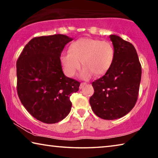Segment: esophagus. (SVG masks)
<instances>
[{
    "label": "esophagus",
    "mask_w": 158,
    "mask_h": 158,
    "mask_svg": "<svg viewBox=\"0 0 158 158\" xmlns=\"http://www.w3.org/2000/svg\"><path fill=\"white\" fill-rule=\"evenodd\" d=\"M86 83H81V84H80V85H79V89H83V88H84L85 85H86Z\"/></svg>",
    "instance_id": "esophagus-1"
}]
</instances>
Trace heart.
Here are the masks:
<instances>
[{
	"instance_id": "heart-1",
	"label": "heart",
	"mask_w": 158,
	"mask_h": 158,
	"mask_svg": "<svg viewBox=\"0 0 158 158\" xmlns=\"http://www.w3.org/2000/svg\"><path fill=\"white\" fill-rule=\"evenodd\" d=\"M114 58V48L110 42L84 37L74 42L69 51L63 53L61 62L65 74L73 77L81 68L83 61L85 66L80 77L89 79L95 73L102 75L107 73Z\"/></svg>"
}]
</instances>
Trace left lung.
Wrapping results in <instances>:
<instances>
[{
	"instance_id": "obj_1",
	"label": "left lung",
	"mask_w": 158,
	"mask_h": 158,
	"mask_svg": "<svg viewBox=\"0 0 158 158\" xmlns=\"http://www.w3.org/2000/svg\"><path fill=\"white\" fill-rule=\"evenodd\" d=\"M110 40L115 51L111 68L92 83L94 94L90 105L95 115L102 119L114 120L125 116L137 100L141 66L135 47L116 35Z\"/></svg>"
}]
</instances>
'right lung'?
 Segmentation results:
<instances>
[{
	"mask_svg": "<svg viewBox=\"0 0 158 158\" xmlns=\"http://www.w3.org/2000/svg\"><path fill=\"white\" fill-rule=\"evenodd\" d=\"M73 38L65 35L34 37L17 61V93L30 114L44 123H56L71 110L69 97L80 83L64 74L60 54Z\"/></svg>",
	"mask_w": 158,
	"mask_h": 158,
	"instance_id": "right-lung-1",
	"label": "right lung"
}]
</instances>
